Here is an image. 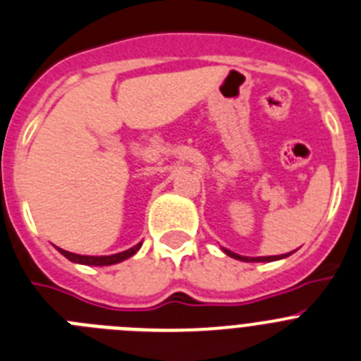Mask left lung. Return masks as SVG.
Segmentation results:
<instances>
[{"instance_id": "obj_1", "label": "left lung", "mask_w": 361, "mask_h": 361, "mask_svg": "<svg viewBox=\"0 0 361 361\" xmlns=\"http://www.w3.org/2000/svg\"><path fill=\"white\" fill-rule=\"evenodd\" d=\"M224 251L229 255V257L237 258V260H244V262H273V260H279V258L289 257V255H291V253H288V255H280V257H255V258H251V257H240V255L233 253V251H228V250H224Z\"/></svg>"}]
</instances>
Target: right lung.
Segmentation results:
<instances>
[{
	"label": "right lung",
	"instance_id": "obj_1",
	"mask_svg": "<svg viewBox=\"0 0 361 361\" xmlns=\"http://www.w3.org/2000/svg\"><path fill=\"white\" fill-rule=\"evenodd\" d=\"M141 244L133 245L132 250H126L123 253H117V255H110V257H86V255H75V253H70V251L65 250H59L61 255H65L68 260L72 262H78V264H85V266H111V264H117V262H123L126 258H130L132 255H135L139 251Z\"/></svg>",
	"mask_w": 361,
	"mask_h": 361
}]
</instances>
